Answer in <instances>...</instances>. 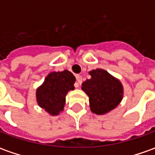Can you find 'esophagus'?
I'll return each mask as SVG.
<instances>
[{"label": "esophagus", "mask_w": 155, "mask_h": 155, "mask_svg": "<svg viewBox=\"0 0 155 155\" xmlns=\"http://www.w3.org/2000/svg\"><path fill=\"white\" fill-rule=\"evenodd\" d=\"M81 83H82V78L81 75H76V82H75V84H74V86L75 87H80V86H81Z\"/></svg>", "instance_id": "esophagus-1"}]
</instances>
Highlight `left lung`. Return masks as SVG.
I'll list each match as a JSON object with an SVG mask.
<instances>
[{
    "label": "left lung",
    "instance_id": "8db88e82",
    "mask_svg": "<svg viewBox=\"0 0 155 155\" xmlns=\"http://www.w3.org/2000/svg\"><path fill=\"white\" fill-rule=\"evenodd\" d=\"M89 74L91 78L82 83L81 89L89 97L91 112L104 114L116 108L123 97L120 81L104 69H94Z\"/></svg>",
    "mask_w": 155,
    "mask_h": 155
}]
</instances>
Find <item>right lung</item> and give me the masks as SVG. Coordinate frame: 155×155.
Returning <instances> with one entry per match:
<instances>
[{
    "instance_id": "right-lung-1",
    "label": "right lung",
    "mask_w": 155,
    "mask_h": 155,
    "mask_svg": "<svg viewBox=\"0 0 155 155\" xmlns=\"http://www.w3.org/2000/svg\"><path fill=\"white\" fill-rule=\"evenodd\" d=\"M74 82L75 77L69 70L49 74L36 91L39 106L51 115H58L64 109L68 91L74 89Z\"/></svg>"
}]
</instances>
